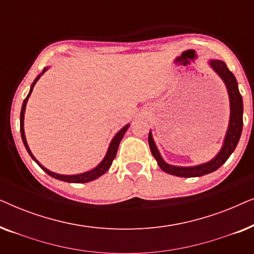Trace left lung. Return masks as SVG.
I'll return each mask as SVG.
<instances>
[{"label":"left lung","instance_id":"left-lung-1","mask_svg":"<svg viewBox=\"0 0 254 254\" xmlns=\"http://www.w3.org/2000/svg\"><path fill=\"white\" fill-rule=\"evenodd\" d=\"M211 67L214 70L221 76L223 79L225 85H227L229 98H230V107H231V114H230V124H229V129L225 136L224 144L222 150L218 152V155L210 162L206 163V164H201L197 166H193V168H179V166L169 165L163 161V158L159 155V152L156 148L152 140L151 133H149L148 141L149 147H150V151L152 156H154L156 161H157L159 168L163 171L170 173V175L184 177V178H192V177H201L208 173L216 171V170L227 162V159L230 157V155L234 152L235 148L237 147V143L241 138L242 129H243V98L239 93L237 79H236L235 75L229 70L227 64L223 61L214 60L210 61Z\"/></svg>","mask_w":254,"mask_h":254}]
</instances>
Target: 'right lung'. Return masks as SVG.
Wrapping results in <instances>:
<instances>
[{
    "mask_svg": "<svg viewBox=\"0 0 254 254\" xmlns=\"http://www.w3.org/2000/svg\"><path fill=\"white\" fill-rule=\"evenodd\" d=\"M46 70V69H44V71ZM43 71V72H44ZM40 75L38 76V77L34 79V82L32 83V85H31V90H30V93L27 95V97L25 99H24L23 102V106H22V111H20V135H22V140H23V143L24 145H25L26 150L27 152H29L31 157L33 158V161H36V163L38 165L40 166L41 169L44 170L45 172L47 173V175H50L51 177H53V178L55 179H59V180H62V182H67V183H76V184H83V183H89L91 182V180H95L98 178V177H100L102 175H104L107 170H109V168L111 166V164H112L113 159L114 157H116L117 155V151H118V147H119L120 144V141L121 138L124 137L125 133H126V130L128 129V127H129V125H127V126H125L123 129H121L119 133H118L116 136H114V138L112 140V142H111L110 144V148H109V151H107V154L105 156V158L103 159V162L100 163V164L97 166V168H95L93 170H91V171L89 172H85V173H81V175H75V176H64V175H58V173H54V172H51L50 170L45 169L43 165L39 164V162L37 161L36 158L33 157V155L31 154L30 149H29V145H27L26 143V138H25V134H24V112H25V107H26V103H27V99H29V97L31 95V92H32L33 90V86L34 84H36L38 79H39Z\"/></svg>",
    "mask_w": 254,
    "mask_h": 254,
    "instance_id": "obj_1",
    "label": "right lung"
}]
</instances>
